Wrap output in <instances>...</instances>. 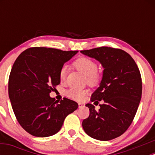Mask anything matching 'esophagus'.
Masks as SVG:
<instances>
[{
	"instance_id": "esophagus-1",
	"label": "esophagus",
	"mask_w": 155,
	"mask_h": 155,
	"mask_svg": "<svg viewBox=\"0 0 155 155\" xmlns=\"http://www.w3.org/2000/svg\"><path fill=\"white\" fill-rule=\"evenodd\" d=\"M84 106V104H81V103H79V108H82Z\"/></svg>"
}]
</instances>
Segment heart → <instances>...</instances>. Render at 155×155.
<instances>
[{"label": "heart", "mask_w": 155, "mask_h": 155, "mask_svg": "<svg viewBox=\"0 0 155 155\" xmlns=\"http://www.w3.org/2000/svg\"><path fill=\"white\" fill-rule=\"evenodd\" d=\"M74 65L77 70L86 76V82L91 87H96L101 82V76L97 69V65L94 60L87 58H80L74 63ZM67 67L63 66L60 69L59 77L60 81H64L66 77ZM86 90L71 88L66 92L67 96L74 100L81 101L84 98L87 94Z\"/></svg>", "instance_id": "1"}]
</instances>
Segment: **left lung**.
I'll return each instance as SVG.
<instances>
[{"label": "left lung", "mask_w": 155, "mask_h": 155, "mask_svg": "<svg viewBox=\"0 0 155 155\" xmlns=\"http://www.w3.org/2000/svg\"><path fill=\"white\" fill-rule=\"evenodd\" d=\"M95 58L104 67L100 87L91 101H104L100 109L87 104L90 116L82 122L84 132L92 138L109 140L120 136L132 123L142 94L140 71L132 57L124 50L101 47L81 51Z\"/></svg>", "instance_id": "1"}]
</instances>
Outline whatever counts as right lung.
I'll return each instance as SVG.
<instances>
[{
    "label": "right lung",
    "mask_w": 155,
    "mask_h": 155,
    "mask_svg": "<svg viewBox=\"0 0 155 155\" xmlns=\"http://www.w3.org/2000/svg\"><path fill=\"white\" fill-rule=\"evenodd\" d=\"M78 51L31 47L15 60L8 78V96L17 121L33 136L54 135L69 114L77 109L75 101H55L49 93L60 84L59 73Z\"/></svg>",
    "instance_id": "obj_1"
}]
</instances>
